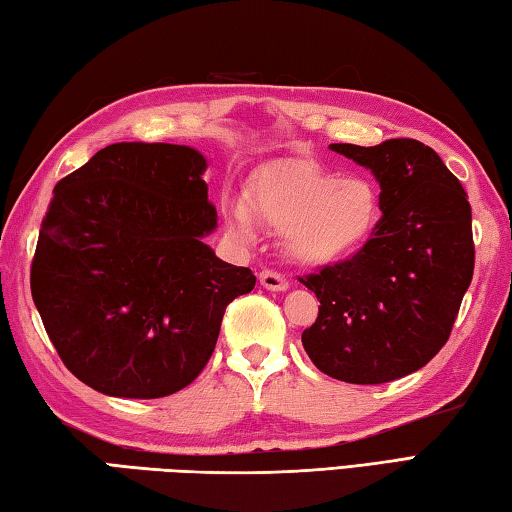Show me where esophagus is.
Segmentation results:
<instances>
[{
  "mask_svg": "<svg viewBox=\"0 0 512 512\" xmlns=\"http://www.w3.org/2000/svg\"><path fill=\"white\" fill-rule=\"evenodd\" d=\"M258 281L265 289H272V292H283V289H287L289 285L285 274L276 272V269H265V272H260Z\"/></svg>",
  "mask_w": 512,
  "mask_h": 512,
  "instance_id": "34e87169",
  "label": "esophagus"
}]
</instances>
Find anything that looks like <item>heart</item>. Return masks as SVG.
<instances>
[{"label": "heart", "mask_w": 512, "mask_h": 512, "mask_svg": "<svg viewBox=\"0 0 512 512\" xmlns=\"http://www.w3.org/2000/svg\"><path fill=\"white\" fill-rule=\"evenodd\" d=\"M254 211L269 227L285 231L287 252L303 263H327L368 240L381 216L379 189L368 178H343L318 165L276 171L254 196ZM231 227L247 231L245 211Z\"/></svg>", "instance_id": "1"}]
</instances>
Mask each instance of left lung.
<instances>
[{"instance_id": "8db88e82", "label": "left lung", "mask_w": 512, "mask_h": 512, "mask_svg": "<svg viewBox=\"0 0 512 512\" xmlns=\"http://www.w3.org/2000/svg\"><path fill=\"white\" fill-rule=\"evenodd\" d=\"M332 149L374 173L383 216L352 256L298 278L321 301L301 341L332 379L388 383L423 368L450 339L475 269L470 202L419 140Z\"/></svg>"}]
</instances>
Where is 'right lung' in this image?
Masks as SVG:
<instances>
[{
	"label": "right lung",
	"mask_w": 512,
	"mask_h": 512,
	"mask_svg": "<svg viewBox=\"0 0 512 512\" xmlns=\"http://www.w3.org/2000/svg\"><path fill=\"white\" fill-rule=\"evenodd\" d=\"M207 162L180 144L118 142L57 182L31 294L62 363L109 397L160 399L205 370L249 267L202 243L216 207Z\"/></svg>",
	"instance_id": "right-lung-1"
}]
</instances>
